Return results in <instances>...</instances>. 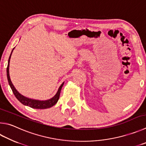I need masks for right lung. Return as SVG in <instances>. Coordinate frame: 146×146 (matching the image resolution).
I'll return each instance as SVG.
<instances>
[{
    "label": "right lung",
    "mask_w": 146,
    "mask_h": 146,
    "mask_svg": "<svg viewBox=\"0 0 146 146\" xmlns=\"http://www.w3.org/2000/svg\"><path fill=\"white\" fill-rule=\"evenodd\" d=\"M13 50H14V48L13 49L11 54L13 51ZM11 54L9 56V60H8V64H7V80H8V82H9V84L11 87V89H12L13 94H14L15 97L17 98L18 100L20 102L22 103L23 105H27L28 107H30L33 108H37V109H45V108H48L52 107V106H54L56 104L57 102H58V100L59 99L60 91H61V89L63 86V85H64V82H63V83L60 85V86L59 87V89H58V91L56 93V94L50 100H45V101H40V100L30 99V98H28L27 97L23 96V95L19 93L17 90L15 89V87H14V86H13V84H12V82L11 81V79H10L9 68V61H10L11 56Z\"/></svg>",
    "instance_id": "1"
}]
</instances>
